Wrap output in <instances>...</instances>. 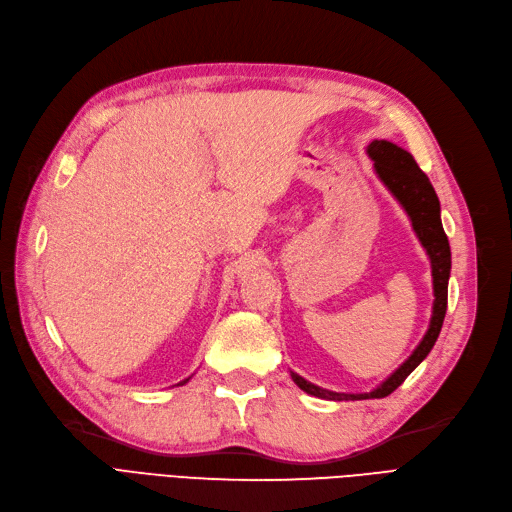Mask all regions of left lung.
I'll use <instances>...</instances> for the list:
<instances>
[{
	"label": "left lung",
	"mask_w": 512,
	"mask_h": 512,
	"mask_svg": "<svg viewBox=\"0 0 512 512\" xmlns=\"http://www.w3.org/2000/svg\"><path fill=\"white\" fill-rule=\"evenodd\" d=\"M366 155L372 159V168L379 181L385 185L394 200L403 206L407 213L413 232L424 247V252L431 260V275H433V312L431 321H428L426 334L418 342V347L411 351V355L400 364L388 379H383L375 390L362 392V394H349V392H331L319 388L310 381L303 379L297 372L290 370V377L299 385V388L316 398L325 400H366V398H383L392 394L400 383H403L413 370H416L426 355L431 353L435 342L439 338L441 325H444V316L448 308V280H450V243L441 226V206L437 193L428 181V176L418 168L416 159L388 140H372L366 146Z\"/></svg>",
	"instance_id": "obj_1"
}]
</instances>
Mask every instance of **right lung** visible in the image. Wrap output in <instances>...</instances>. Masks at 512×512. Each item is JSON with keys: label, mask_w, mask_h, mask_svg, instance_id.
Masks as SVG:
<instances>
[{"label": "right lung", "mask_w": 512, "mask_h": 512, "mask_svg": "<svg viewBox=\"0 0 512 512\" xmlns=\"http://www.w3.org/2000/svg\"><path fill=\"white\" fill-rule=\"evenodd\" d=\"M189 379H191V377H187V379H183V381H181V383H176V385H185V383H187V381H189Z\"/></svg>", "instance_id": "obj_1"}]
</instances>
